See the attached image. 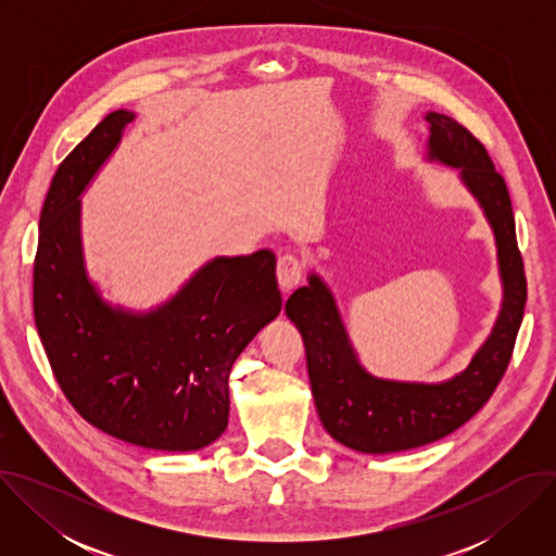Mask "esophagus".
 <instances>
[{
  "instance_id": "1",
  "label": "esophagus",
  "mask_w": 556,
  "mask_h": 556,
  "mask_svg": "<svg viewBox=\"0 0 556 556\" xmlns=\"http://www.w3.org/2000/svg\"><path fill=\"white\" fill-rule=\"evenodd\" d=\"M303 270H305L303 262L296 260L294 255H283V257H279V262H277V281H279V288H281L283 292L294 290V288L301 283V279H303Z\"/></svg>"
}]
</instances>
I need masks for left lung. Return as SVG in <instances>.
Returning a JSON list of instances; mask_svg holds the SVG:
<instances>
[{
  "label": "left lung",
  "instance_id": "8db88e82",
  "mask_svg": "<svg viewBox=\"0 0 556 556\" xmlns=\"http://www.w3.org/2000/svg\"><path fill=\"white\" fill-rule=\"evenodd\" d=\"M429 157L457 167L495 230L504 303L500 319L470 365L440 384L393 382L369 376L356 361L326 283H309L286 301L288 319L301 332L316 412L326 431L361 453H395L435 442L478 414L510 363L528 296L515 215L504 176L486 147L455 118L429 112Z\"/></svg>",
  "mask_w": 556,
  "mask_h": 556
}]
</instances>
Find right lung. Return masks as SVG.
<instances>
[{
  "label": "right lung",
  "instance_id": "1",
  "mask_svg": "<svg viewBox=\"0 0 556 556\" xmlns=\"http://www.w3.org/2000/svg\"><path fill=\"white\" fill-rule=\"evenodd\" d=\"M131 112L108 114L59 165L33 273L35 326L70 405L92 427L155 451H198L228 425L235 358L281 312L275 255L217 257L169 303L127 314L88 283L78 195L118 144Z\"/></svg>",
  "mask_w": 556,
  "mask_h": 556
}]
</instances>
